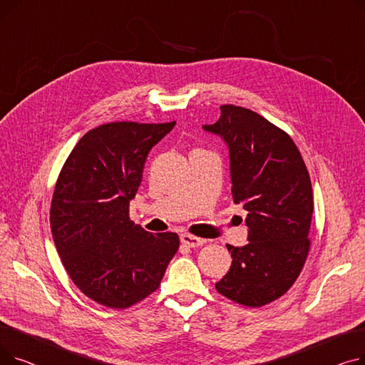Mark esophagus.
Wrapping results in <instances>:
<instances>
[{
    "label": "esophagus",
    "instance_id": "1",
    "mask_svg": "<svg viewBox=\"0 0 365 365\" xmlns=\"http://www.w3.org/2000/svg\"><path fill=\"white\" fill-rule=\"evenodd\" d=\"M180 241H182V244H185V245H187V247H192V248L205 244V240L198 238V237H194V235H189V234L180 235Z\"/></svg>",
    "mask_w": 365,
    "mask_h": 365
}]
</instances>
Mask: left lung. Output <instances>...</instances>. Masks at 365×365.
<instances>
[{
    "label": "left lung",
    "mask_w": 365,
    "mask_h": 365,
    "mask_svg": "<svg viewBox=\"0 0 365 365\" xmlns=\"http://www.w3.org/2000/svg\"><path fill=\"white\" fill-rule=\"evenodd\" d=\"M219 121L204 125L229 148L232 198L247 212L248 244L226 245L232 264L216 290L260 308L289 292L309 253L314 194L293 139L262 115L222 105Z\"/></svg>",
    "instance_id": "8db88e82"
}]
</instances>
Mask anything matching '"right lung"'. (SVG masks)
<instances>
[{
    "label": "right lung",
    "mask_w": 365,
    "mask_h": 365,
    "mask_svg": "<svg viewBox=\"0 0 365 365\" xmlns=\"http://www.w3.org/2000/svg\"><path fill=\"white\" fill-rule=\"evenodd\" d=\"M173 123H108L87 131L57 178L50 226L73 284L96 303L125 309L155 292L179 248L175 232L150 234L128 216L143 165Z\"/></svg>",
    "instance_id": "right-lung-1"
}]
</instances>
